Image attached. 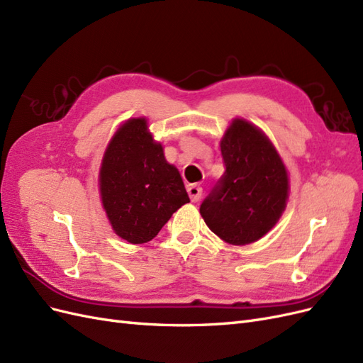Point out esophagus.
<instances>
[{
	"label": "esophagus",
	"instance_id": "34e87169",
	"mask_svg": "<svg viewBox=\"0 0 363 363\" xmlns=\"http://www.w3.org/2000/svg\"><path fill=\"white\" fill-rule=\"evenodd\" d=\"M188 194H189V196H191V200L195 203V201H199L200 200V196H201V192H203V189H201V186H199V184H188Z\"/></svg>",
	"mask_w": 363,
	"mask_h": 363
}]
</instances>
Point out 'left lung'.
<instances>
[{
    "label": "left lung",
    "instance_id": "1",
    "mask_svg": "<svg viewBox=\"0 0 363 363\" xmlns=\"http://www.w3.org/2000/svg\"><path fill=\"white\" fill-rule=\"evenodd\" d=\"M225 172L200 206L212 232L232 245L265 236L280 219L289 179L277 150L245 119H233L221 140Z\"/></svg>",
    "mask_w": 363,
    "mask_h": 363
}]
</instances>
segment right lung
I'll use <instances>...</instances> for the list:
<instances>
[{
    "instance_id": "1",
    "label": "right lung",
    "mask_w": 363,
    "mask_h": 363,
    "mask_svg": "<svg viewBox=\"0 0 363 363\" xmlns=\"http://www.w3.org/2000/svg\"><path fill=\"white\" fill-rule=\"evenodd\" d=\"M100 194L115 233L130 244L156 238L189 203L179 169L164 159L145 118L128 119L112 138L100 169Z\"/></svg>"
}]
</instances>
